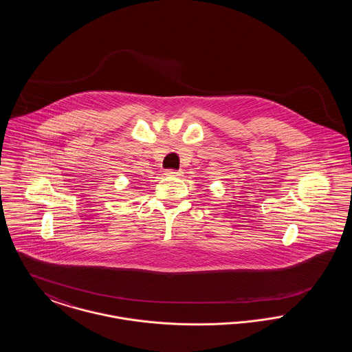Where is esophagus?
Here are the masks:
<instances>
[{
	"label": "esophagus",
	"mask_w": 352,
	"mask_h": 352,
	"mask_svg": "<svg viewBox=\"0 0 352 352\" xmlns=\"http://www.w3.org/2000/svg\"><path fill=\"white\" fill-rule=\"evenodd\" d=\"M184 173L181 171V170H168L166 171V175H170V177H181Z\"/></svg>",
	"instance_id": "esophagus-1"
}]
</instances>
